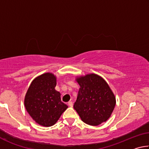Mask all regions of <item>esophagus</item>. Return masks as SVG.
<instances>
[{
	"mask_svg": "<svg viewBox=\"0 0 149 149\" xmlns=\"http://www.w3.org/2000/svg\"><path fill=\"white\" fill-rule=\"evenodd\" d=\"M68 104L70 107H73V102L72 101H70L68 103Z\"/></svg>",
	"mask_w": 149,
	"mask_h": 149,
	"instance_id": "obj_1",
	"label": "esophagus"
}]
</instances>
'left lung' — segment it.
Masks as SVG:
<instances>
[{"label":"left lung","mask_w":149,"mask_h":149,"mask_svg":"<svg viewBox=\"0 0 149 149\" xmlns=\"http://www.w3.org/2000/svg\"><path fill=\"white\" fill-rule=\"evenodd\" d=\"M80 88L74 108L84 123L99 125L110 117L116 105L114 93L99 75L87 74L76 78Z\"/></svg>","instance_id":"obj_1"}]
</instances>
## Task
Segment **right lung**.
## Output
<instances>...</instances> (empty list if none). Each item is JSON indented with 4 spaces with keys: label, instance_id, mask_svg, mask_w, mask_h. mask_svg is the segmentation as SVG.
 Masks as SVG:
<instances>
[{
    "label": "right lung",
    "instance_id": "1",
    "mask_svg": "<svg viewBox=\"0 0 149 149\" xmlns=\"http://www.w3.org/2000/svg\"><path fill=\"white\" fill-rule=\"evenodd\" d=\"M56 85V76L45 73L33 80L25 97L27 112L35 122L45 127L54 125L68 107L61 101Z\"/></svg>",
    "mask_w": 149,
    "mask_h": 149
}]
</instances>
